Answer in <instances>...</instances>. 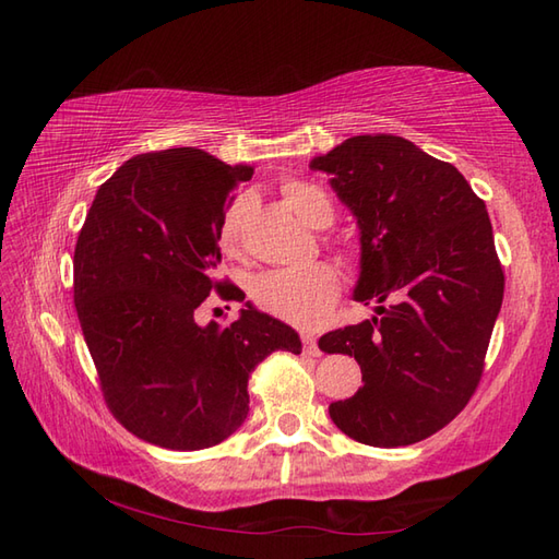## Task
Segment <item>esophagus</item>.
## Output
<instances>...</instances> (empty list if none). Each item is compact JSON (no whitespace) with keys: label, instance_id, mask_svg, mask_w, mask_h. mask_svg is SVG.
Instances as JSON below:
<instances>
[{"label":"esophagus","instance_id":"esophagus-1","mask_svg":"<svg viewBox=\"0 0 559 559\" xmlns=\"http://www.w3.org/2000/svg\"><path fill=\"white\" fill-rule=\"evenodd\" d=\"M300 341H302V350H305L307 355H322V353H319V346H317V338H314V336L302 334Z\"/></svg>","mask_w":559,"mask_h":559}]
</instances>
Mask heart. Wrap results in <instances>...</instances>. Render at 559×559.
I'll return each instance as SVG.
<instances>
[{
    "mask_svg": "<svg viewBox=\"0 0 559 559\" xmlns=\"http://www.w3.org/2000/svg\"><path fill=\"white\" fill-rule=\"evenodd\" d=\"M281 197L283 204L300 221L312 225V228H324V225L334 221V206H331V201L322 189L314 185L288 180L281 187ZM245 213V201H235L225 211L218 228V242L223 252H240ZM338 290V273L334 271V266L324 264V261H317V264L302 269L264 271L249 283V298H252L261 312L300 329H314L322 324L331 310H334Z\"/></svg>",
    "mask_w": 559,
    "mask_h": 559,
    "instance_id": "heart-1",
    "label": "heart"
}]
</instances>
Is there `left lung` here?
Segmentation results:
<instances>
[{
	"instance_id": "obj_1",
	"label": "left lung",
	"mask_w": 559,
	"mask_h": 559,
	"mask_svg": "<svg viewBox=\"0 0 559 559\" xmlns=\"http://www.w3.org/2000/svg\"><path fill=\"white\" fill-rule=\"evenodd\" d=\"M360 225L355 300L377 317L329 331L324 353L358 360L362 389L329 406L370 447H406L466 408L485 370L504 271L485 201L454 165L394 134H362L310 163Z\"/></svg>"
}]
</instances>
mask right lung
Returning a JSON list of instances; mask_svg holds the SVG:
<instances>
[{
	"instance_id": "1",
	"label": "right lung",
	"mask_w": 559,
	"mask_h": 559,
	"mask_svg": "<svg viewBox=\"0 0 559 559\" xmlns=\"http://www.w3.org/2000/svg\"><path fill=\"white\" fill-rule=\"evenodd\" d=\"M201 148L151 151L103 182L74 249V305L103 399L129 432L197 451L247 418V382L271 353L302 350L290 326L252 305L230 324L194 322L216 290L218 228L230 194L252 177Z\"/></svg>"
}]
</instances>
